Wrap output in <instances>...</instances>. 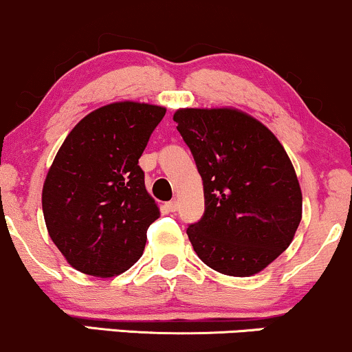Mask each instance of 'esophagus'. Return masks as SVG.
Masks as SVG:
<instances>
[{"label":"esophagus","mask_w":352,"mask_h":352,"mask_svg":"<svg viewBox=\"0 0 352 352\" xmlns=\"http://www.w3.org/2000/svg\"><path fill=\"white\" fill-rule=\"evenodd\" d=\"M165 207H167L168 212H177V210H179V201L172 200V201H168V204L165 205Z\"/></svg>","instance_id":"34e87169"}]
</instances>
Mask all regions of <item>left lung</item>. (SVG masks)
<instances>
[{
  "label": "left lung",
  "instance_id": "1",
  "mask_svg": "<svg viewBox=\"0 0 352 352\" xmlns=\"http://www.w3.org/2000/svg\"><path fill=\"white\" fill-rule=\"evenodd\" d=\"M173 120L204 180V217L187 228L193 250L218 273H260L288 248L301 221L288 153L238 109H179Z\"/></svg>",
  "mask_w": 352,
  "mask_h": 352
}]
</instances>
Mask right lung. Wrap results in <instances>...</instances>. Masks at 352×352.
<instances>
[{
  "mask_svg": "<svg viewBox=\"0 0 352 352\" xmlns=\"http://www.w3.org/2000/svg\"><path fill=\"white\" fill-rule=\"evenodd\" d=\"M164 116L152 104H107L79 120L56 153L43 187L44 221L78 272L117 276L142 256L160 212L139 159Z\"/></svg>",
  "mask_w": 352,
  "mask_h": 352,
  "instance_id": "add662e5",
  "label": "right lung"
}]
</instances>
